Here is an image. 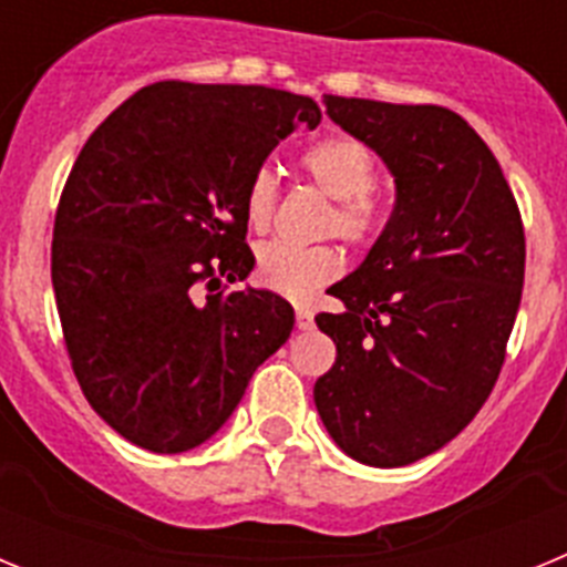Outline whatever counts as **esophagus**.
Here are the masks:
<instances>
[{"label":"esophagus","mask_w":567,"mask_h":567,"mask_svg":"<svg viewBox=\"0 0 567 567\" xmlns=\"http://www.w3.org/2000/svg\"><path fill=\"white\" fill-rule=\"evenodd\" d=\"M295 327L298 329H312L315 327V312L309 307H295Z\"/></svg>","instance_id":"1"}]
</instances>
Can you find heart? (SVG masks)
<instances>
[{"instance_id": "1", "label": "heart", "mask_w": 567, "mask_h": 567, "mask_svg": "<svg viewBox=\"0 0 567 567\" xmlns=\"http://www.w3.org/2000/svg\"><path fill=\"white\" fill-rule=\"evenodd\" d=\"M309 182L334 198L327 229L363 247L383 229V204L374 193V155L352 135H323L309 144L298 158ZM278 202V184L269 169H258L244 189V215L255 233H267ZM343 272V255L338 247H298L287 240H272L258 249L255 278L260 287L287 298H309Z\"/></svg>"}]
</instances>
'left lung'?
Segmentation results:
<instances>
[{"label": "left lung", "mask_w": 567, "mask_h": 567, "mask_svg": "<svg viewBox=\"0 0 567 567\" xmlns=\"http://www.w3.org/2000/svg\"><path fill=\"white\" fill-rule=\"evenodd\" d=\"M334 124L383 158L394 213L315 323L338 346L315 383L334 443L374 468L457 437L497 383L525 280L519 207L463 115L437 104L323 96Z\"/></svg>", "instance_id": "1"}]
</instances>
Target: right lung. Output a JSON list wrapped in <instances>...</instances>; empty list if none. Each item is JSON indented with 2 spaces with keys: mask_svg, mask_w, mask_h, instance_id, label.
Returning <instances> with one entry per match:
<instances>
[{
  "mask_svg": "<svg viewBox=\"0 0 567 567\" xmlns=\"http://www.w3.org/2000/svg\"><path fill=\"white\" fill-rule=\"evenodd\" d=\"M307 96L260 84L155 82L96 127L62 189L50 275L93 412L138 449L189 452L287 343L295 312L255 267L244 189Z\"/></svg>",
  "mask_w": 567,
  "mask_h": 567,
  "instance_id": "obj_1",
  "label": "right lung"
}]
</instances>
